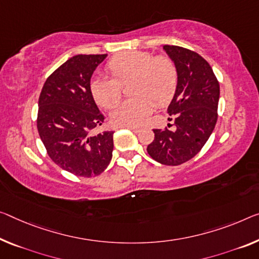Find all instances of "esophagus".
<instances>
[{
    "mask_svg": "<svg viewBox=\"0 0 259 259\" xmlns=\"http://www.w3.org/2000/svg\"><path fill=\"white\" fill-rule=\"evenodd\" d=\"M126 128L133 131V132H135V133H138V131H139L138 127H135V126H128V127H126Z\"/></svg>",
    "mask_w": 259,
    "mask_h": 259,
    "instance_id": "1",
    "label": "esophagus"
}]
</instances>
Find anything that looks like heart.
I'll use <instances>...</instances> for the list:
<instances>
[{
    "mask_svg": "<svg viewBox=\"0 0 259 259\" xmlns=\"http://www.w3.org/2000/svg\"><path fill=\"white\" fill-rule=\"evenodd\" d=\"M111 77H95L90 83L91 95L98 105L113 109L121 99V87L130 81L133 98L111 113L112 124L137 126L154 110V102L163 106L171 101L177 89L178 73L172 60L154 57L141 51H127L111 59L106 65Z\"/></svg>",
    "mask_w": 259,
    "mask_h": 259,
    "instance_id": "obj_1",
    "label": "heart"
}]
</instances>
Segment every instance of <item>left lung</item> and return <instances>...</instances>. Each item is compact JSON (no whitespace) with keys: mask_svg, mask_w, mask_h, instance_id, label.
<instances>
[{"mask_svg":"<svg viewBox=\"0 0 259 259\" xmlns=\"http://www.w3.org/2000/svg\"><path fill=\"white\" fill-rule=\"evenodd\" d=\"M177 68V89L168 106L176 128L153 130L155 138L147 152L164 165H180L200 152L218 120L220 85L212 67L193 51L164 45Z\"/></svg>","mask_w":259,"mask_h":259,"instance_id":"1","label":"left lung"}]
</instances>
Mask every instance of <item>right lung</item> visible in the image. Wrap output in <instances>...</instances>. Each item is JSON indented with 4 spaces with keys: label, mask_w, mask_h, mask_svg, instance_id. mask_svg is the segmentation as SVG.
<instances>
[{
    "label": "right lung",
    "mask_w": 259,
    "mask_h": 259,
    "mask_svg": "<svg viewBox=\"0 0 259 259\" xmlns=\"http://www.w3.org/2000/svg\"><path fill=\"white\" fill-rule=\"evenodd\" d=\"M107 54H78L46 79L38 102V133L55 164L81 177L98 176L110 164L113 132L91 134L101 126L90 79Z\"/></svg>",
    "instance_id": "obj_1"
}]
</instances>
